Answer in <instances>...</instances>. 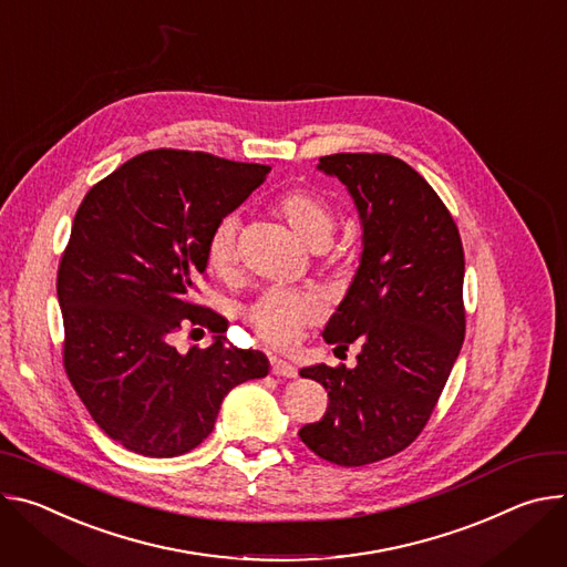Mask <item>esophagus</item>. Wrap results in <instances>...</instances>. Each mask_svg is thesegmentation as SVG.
I'll list each match as a JSON object with an SVG mask.
<instances>
[{"label":"esophagus","instance_id":"esophagus-1","mask_svg":"<svg viewBox=\"0 0 567 567\" xmlns=\"http://www.w3.org/2000/svg\"><path fill=\"white\" fill-rule=\"evenodd\" d=\"M270 371L275 375H284V379H295V375H297L295 364H290L288 360H281V358H272L270 360Z\"/></svg>","mask_w":567,"mask_h":567}]
</instances>
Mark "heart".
I'll return each instance as SVG.
<instances>
[{
    "instance_id": "1",
    "label": "heart",
    "mask_w": 567,
    "mask_h": 567,
    "mask_svg": "<svg viewBox=\"0 0 567 567\" xmlns=\"http://www.w3.org/2000/svg\"><path fill=\"white\" fill-rule=\"evenodd\" d=\"M277 212L295 231V236L310 249H322L329 245L336 231V209L333 205L310 188H290L279 200ZM238 218L234 214L223 216L209 231L205 243V259L209 270L216 275H227L238 257L236 247ZM243 318L261 340L275 347H288L320 318V306L312 297H306L286 288H268L251 299Z\"/></svg>"
}]
</instances>
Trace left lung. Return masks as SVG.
<instances>
[{"instance_id": "obj_1", "label": "left lung", "mask_w": 567, "mask_h": 567, "mask_svg": "<svg viewBox=\"0 0 567 567\" xmlns=\"http://www.w3.org/2000/svg\"><path fill=\"white\" fill-rule=\"evenodd\" d=\"M355 203L362 257L324 329L336 349L358 342V364H316L299 373L329 392L322 421L301 442L338 466H364L408 449L425 427L460 355L464 247L434 188L383 153L320 157Z\"/></svg>"}]
</instances>
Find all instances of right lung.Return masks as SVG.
Here are the masks:
<instances>
[{
  "mask_svg": "<svg viewBox=\"0 0 567 567\" xmlns=\"http://www.w3.org/2000/svg\"><path fill=\"white\" fill-rule=\"evenodd\" d=\"M270 166L209 153H142L83 198L58 268L62 362L96 425L144 457H177L214 430L236 385L268 358L227 344V320L194 301L212 227L264 184ZM182 323L216 332L179 354Z\"/></svg>",
  "mask_w": 567,
  "mask_h": 567,
  "instance_id": "add662e5",
  "label": "right lung"
}]
</instances>
